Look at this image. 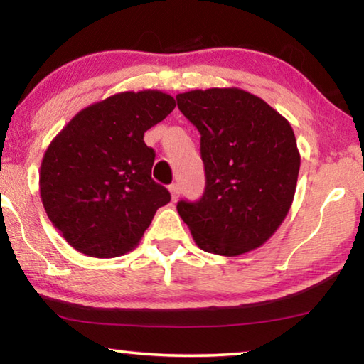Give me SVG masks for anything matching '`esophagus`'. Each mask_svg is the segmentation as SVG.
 Masks as SVG:
<instances>
[{"instance_id": "1", "label": "esophagus", "mask_w": 364, "mask_h": 364, "mask_svg": "<svg viewBox=\"0 0 364 364\" xmlns=\"http://www.w3.org/2000/svg\"><path fill=\"white\" fill-rule=\"evenodd\" d=\"M170 194H171V199L173 200H176L178 197H180V186H178L176 183H173V184H170Z\"/></svg>"}]
</instances>
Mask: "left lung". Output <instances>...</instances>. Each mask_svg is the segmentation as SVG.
<instances>
[{"label": "left lung", "instance_id": "left-lung-1", "mask_svg": "<svg viewBox=\"0 0 364 364\" xmlns=\"http://www.w3.org/2000/svg\"><path fill=\"white\" fill-rule=\"evenodd\" d=\"M178 109L200 133L205 189L176 210L196 244L236 257L273 236L292 205L300 154L284 117L239 88L194 90Z\"/></svg>", "mask_w": 364, "mask_h": 364}]
</instances>
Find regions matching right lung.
Masks as SVG:
<instances>
[{
  "mask_svg": "<svg viewBox=\"0 0 364 364\" xmlns=\"http://www.w3.org/2000/svg\"><path fill=\"white\" fill-rule=\"evenodd\" d=\"M175 106L162 91H125L80 110L51 141L40 170L41 202L73 249L96 258L127 254L168 204V189L151 176L156 152L144 133Z\"/></svg>",
  "mask_w": 364,
  "mask_h": 364,
  "instance_id": "1",
  "label": "right lung"
}]
</instances>
